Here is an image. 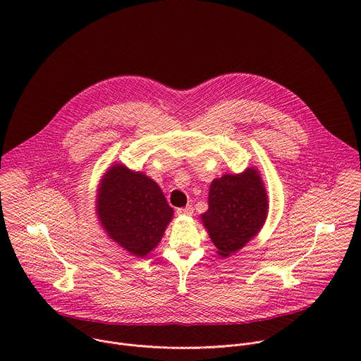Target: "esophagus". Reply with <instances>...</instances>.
Wrapping results in <instances>:
<instances>
[{"label":"esophagus","mask_w":361,"mask_h":361,"mask_svg":"<svg viewBox=\"0 0 361 361\" xmlns=\"http://www.w3.org/2000/svg\"><path fill=\"white\" fill-rule=\"evenodd\" d=\"M194 210L191 205H187V207H183V209H177V214L178 216H192Z\"/></svg>","instance_id":"1"}]
</instances>
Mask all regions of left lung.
I'll list each match as a JSON object with an SVG mask.
<instances>
[{"label": "left lung", "mask_w": 361, "mask_h": 361, "mask_svg": "<svg viewBox=\"0 0 361 361\" xmlns=\"http://www.w3.org/2000/svg\"><path fill=\"white\" fill-rule=\"evenodd\" d=\"M267 214L269 195L262 174L248 167L212 181L209 210L201 214V223L217 254L227 259L260 233Z\"/></svg>", "instance_id": "obj_1"}]
</instances>
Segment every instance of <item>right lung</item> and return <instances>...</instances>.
Listing matches in <instances>:
<instances>
[{"label":"right lung","instance_id":"obj_1","mask_svg":"<svg viewBox=\"0 0 361 361\" xmlns=\"http://www.w3.org/2000/svg\"><path fill=\"white\" fill-rule=\"evenodd\" d=\"M95 213L109 238L137 259L159 245L174 216L156 181L118 163L99 180Z\"/></svg>","mask_w":361,"mask_h":361}]
</instances>
